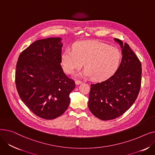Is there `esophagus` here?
<instances>
[{
	"label": "esophagus",
	"mask_w": 155,
	"mask_h": 155,
	"mask_svg": "<svg viewBox=\"0 0 155 155\" xmlns=\"http://www.w3.org/2000/svg\"><path fill=\"white\" fill-rule=\"evenodd\" d=\"M82 81H80V80H75V84H76V85H79V84H82Z\"/></svg>",
	"instance_id": "34e87169"
}]
</instances>
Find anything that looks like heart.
I'll return each instance as SVG.
<instances>
[{"mask_svg":"<svg viewBox=\"0 0 155 155\" xmlns=\"http://www.w3.org/2000/svg\"><path fill=\"white\" fill-rule=\"evenodd\" d=\"M121 59L118 49L96 41H81L67 49L61 55V64L65 72L71 74L84 66L81 73L95 80L109 77L117 69Z\"/></svg>","mask_w":155,"mask_h":155,"instance_id":"obj_1","label":"heart"}]
</instances>
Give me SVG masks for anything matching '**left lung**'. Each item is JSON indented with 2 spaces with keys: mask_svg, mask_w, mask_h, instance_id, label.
<instances>
[{
  "mask_svg": "<svg viewBox=\"0 0 155 155\" xmlns=\"http://www.w3.org/2000/svg\"><path fill=\"white\" fill-rule=\"evenodd\" d=\"M122 48L123 58L119 68L107 80L91 84L88 105L97 118L116 119L132 106L141 84V63L128 44L115 38Z\"/></svg>",
  "mask_w": 155,
  "mask_h": 155,
  "instance_id": "obj_1",
  "label": "left lung"
}]
</instances>
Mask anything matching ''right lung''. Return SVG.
<instances>
[{"instance_id":"right-lung-1","label":"right lung","mask_w":155,"mask_h":155,"mask_svg":"<svg viewBox=\"0 0 155 155\" xmlns=\"http://www.w3.org/2000/svg\"><path fill=\"white\" fill-rule=\"evenodd\" d=\"M60 38L32 43L20 54L15 81L22 101L37 116L51 120L62 115L70 102L74 80L64 74Z\"/></svg>"}]
</instances>
